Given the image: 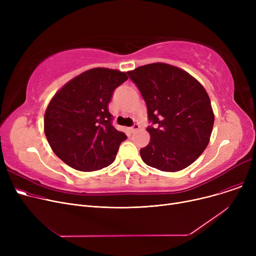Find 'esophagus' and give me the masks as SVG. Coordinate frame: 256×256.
<instances>
[{
    "instance_id": "obj_1",
    "label": "esophagus",
    "mask_w": 256,
    "mask_h": 256,
    "mask_svg": "<svg viewBox=\"0 0 256 256\" xmlns=\"http://www.w3.org/2000/svg\"><path fill=\"white\" fill-rule=\"evenodd\" d=\"M139 128H140V126H139V124H134L132 128H128V130H130V132H134L138 130Z\"/></svg>"
}]
</instances>
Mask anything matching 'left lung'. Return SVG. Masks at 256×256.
<instances>
[{
    "mask_svg": "<svg viewBox=\"0 0 256 256\" xmlns=\"http://www.w3.org/2000/svg\"><path fill=\"white\" fill-rule=\"evenodd\" d=\"M147 106L148 145L140 150L152 168L176 172L204 152L214 126L210 100L190 74L166 63H152L128 72Z\"/></svg>",
    "mask_w": 256,
    "mask_h": 256,
    "instance_id": "left-lung-1",
    "label": "left lung"
}]
</instances>
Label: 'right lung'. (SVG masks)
<instances>
[{
	"label": "right lung",
	"instance_id": "add662e5",
	"mask_svg": "<svg viewBox=\"0 0 256 256\" xmlns=\"http://www.w3.org/2000/svg\"><path fill=\"white\" fill-rule=\"evenodd\" d=\"M126 80V72L98 67L74 78L54 96L44 114V134L65 164L89 172L114 162L126 136L112 126L108 104Z\"/></svg>",
	"mask_w": 256,
	"mask_h": 256
}]
</instances>
